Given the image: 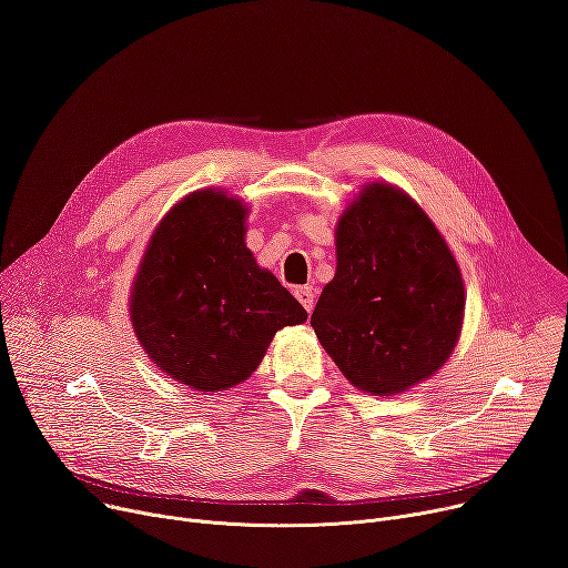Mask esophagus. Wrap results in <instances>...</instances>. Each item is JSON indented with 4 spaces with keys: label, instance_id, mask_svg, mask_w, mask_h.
I'll list each match as a JSON object with an SVG mask.
<instances>
[{
    "label": "esophagus",
    "instance_id": "1",
    "mask_svg": "<svg viewBox=\"0 0 568 568\" xmlns=\"http://www.w3.org/2000/svg\"><path fill=\"white\" fill-rule=\"evenodd\" d=\"M294 296L296 300L302 302V306L308 311V313H313V308H315V290L311 287V285H304V287H296V292H294Z\"/></svg>",
    "mask_w": 568,
    "mask_h": 568
}]
</instances>
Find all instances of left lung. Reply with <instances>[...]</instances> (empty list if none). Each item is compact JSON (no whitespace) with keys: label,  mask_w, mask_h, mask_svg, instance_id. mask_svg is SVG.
Segmentation results:
<instances>
[{"label":"left lung","mask_w":568,"mask_h":568,"mask_svg":"<svg viewBox=\"0 0 568 568\" xmlns=\"http://www.w3.org/2000/svg\"><path fill=\"white\" fill-rule=\"evenodd\" d=\"M336 260L311 324L356 389L400 394L449 359L465 287L416 202L394 186H366L338 223Z\"/></svg>","instance_id":"left-lung-1"}]
</instances>
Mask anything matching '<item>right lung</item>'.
Returning <instances> with one entry per match:
<instances>
[{
	"label": "right lung",
	"instance_id": "obj_1",
	"mask_svg": "<svg viewBox=\"0 0 568 568\" xmlns=\"http://www.w3.org/2000/svg\"><path fill=\"white\" fill-rule=\"evenodd\" d=\"M246 209L216 191L179 202L159 225L133 285L135 334L161 371L223 392L260 366L274 334L308 313L255 264Z\"/></svg>",
	"mask_w": 568,
	"mask_h": 568
}]
</instances>
